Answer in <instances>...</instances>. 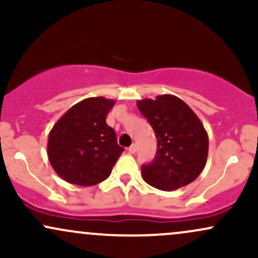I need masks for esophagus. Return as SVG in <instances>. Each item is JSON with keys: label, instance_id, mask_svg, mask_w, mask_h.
Returning <instances> with one entry per match:
<instances>
[{"label": "esophagus", "instance_id": "esophagus-1", "mask_svg": "<svg viewBox=\"0 0 258 258\" xmlns=\"http://www.w3.org/2000/svg\"><path fill=\"white\" fill-rule=\"evenodd\" d=\"M136 152H137V147H136V144H132V146L128 148V153L130 154H135Z\"/></svg>", "mask_w": 258, "mask_h": 258}]
</instances>
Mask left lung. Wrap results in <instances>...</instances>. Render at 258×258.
Listing matches in <instances>:
<instances>
[{
    "mask_svg": "<svg viewBox=\"0 0 258 258\" xmlns=\"http://www.w3.org/2000/svg\"><path fill=\"white\" fill-rule=\"evenodd\" d=\"M137 106L158 138L153 162L142 166L144 180L160 190L171 191L197 179L209 154V136L197 114L172 94L137 100Z\"/></svg>",
    "mask_w": 258,
    "mask_h": 258,
    "instance_id": "8db88e82",
    "label": "left lung"
}]
</instances>
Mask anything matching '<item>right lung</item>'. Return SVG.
Masks as SVG:
<instances>
[{
  "label": "right lung",
  "instance_id": "obj_1",
  "mask_svg": "<svg viewBox=\"0 0 258 258\" xmlns=\"http://www.w3.org/2000/svg\"><path fill=\"white\" fill-rule=\"evenodd\" d=\"M114 104L115 100L104 97L86 98L54 123L48 136L47 155L60 178L91 186L110 176L123 152L115 131L105 122Z\"/></svg>",
  "mask_w": 258,
  "mask_h": 258
}]
</instances>
